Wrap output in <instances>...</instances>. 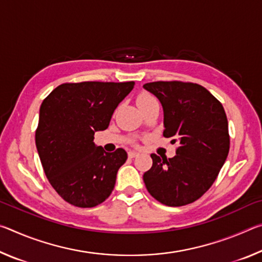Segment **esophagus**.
Returning <instances> with one entry per match:
<instances>
[{
  "instance_id": "1",
  "label": "esophagus",
  "mask_w": 262,
  "mask_h": 262,
  "mask_svg": "<svg viewBox=\"0 0 262 262\" xmlns=\"http://www.w3.org/2000/svg\"><path fill=\"white\" fill-rule=\"evenodd\" d=\"M139 152H137V151H129V152H128V157H129V158H134V157H137V156H139Z\"/></svg>"
}]
</instances>
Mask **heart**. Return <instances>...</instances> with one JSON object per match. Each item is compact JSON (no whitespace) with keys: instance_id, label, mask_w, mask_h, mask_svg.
Segmentation results:
<instances>
[{"instance_id":"b5f03b06","label":"heart","mask_w":262,"mask_h":262,"mask_svg":"<svg viewBox=\"0 0 262 262\" xmlns=\"http://www.w3.org/2000/svg\"><path fill=\"white\" fill-rule=\"evenodd\" d=\"M152 100H156V98H155L152 95L148 94V92H142V94L137 97V105L149 103V101H152Z\"/></svg>"}]
</instances>
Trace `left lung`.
I'll return each instance as SVG.
<instances>
[{
	"label": "left lung",
	"instance_id": "1",
	"mask_svg": "<svg viewBox=\"0 0 262 262\" xmlns=\"http://www.w3.org/2000/svg\"><path fill=\"white\" fill-rule=\"evenodd\" d=\"M143 88L163 106V135L179 144L173 158L151 155L152 166L143 174L145 187L163 205H188L211 187L228 157L227 114L220 101L196 83L159 81Z\"/></svg>",
	"mask_w": 262,
	"mask_h": 262
}]
</instances>
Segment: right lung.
Listing matches in <instances>:
<instances>
[{"mask_svg": "<svg viewBox=\"0 0 262 262\" xmlns=\"http://www.w3.org/2000/svg\"><path fill=\"white\" fill-rule=\"evenodd\" d=\"M134 82L64 83L40 106L35 145L48 181L64 201L79 208L100 205L114 188L127 159L119 148L106 152L94 142L105 130Z\"/></svg>", "mask_w": 262, "mask_h": 262, "instance_id": "obj_1", "label": "right lung"}]
</instances>
